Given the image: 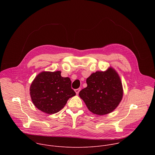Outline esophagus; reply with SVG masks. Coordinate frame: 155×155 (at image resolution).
Here are the masks:
<instances>
[{
    "mask_svg": "<svg viewBox=\"0 0 155 155\" xmlns=\"http://www.w3.org/2000/svg\"><path fill=\"white\" fill-rule=\"evenodd\" d=\"M80 90H81L80 88H78V89L75 90V92L76 93V94H78V93H79V92H80Z\"/></svg>",
    "mask_w": 155,
    "mask_h": 155,
    "instance_id": "34e87169",
    "label": "esophagus"
}]
</instances>
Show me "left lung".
<instances>
[{"label":"left lung","instance_id":"1","mask_svg":"<svg viewBox=\"0 0 155 155\" xmlns=\"http://www.w3.org/2000/svg\"><path fill=\"white\" fill-rule=\"evenodd\" d=\"M86 83L87 87L80 91L79 96L94 114L104 115L112 112L122 100L121 78L112 67L91 74Z\"/></svg>","mask_w":155,"mask_h":155}]
</instances>
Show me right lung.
Returning a JSON list of instances; mask_svg holds the SVG:
<instances>
[{"label":"right lung","instance_id":"right-lung-1","mask_svg":"<svg viewBox=\"0 0 155 155\" xmlns=\"http://www.w3.org/2000/svg\"><path fill=\"white\" fill-rule=\"evenodd\" d=\"M61 74V71H43L31 84V100L44 113L54 114L59 112L68 99L76 94L71 87V79L62 77Z\"/></svg>","mask_w":155,"mask_h":155}]
</instances>
